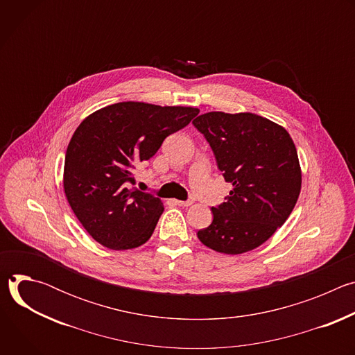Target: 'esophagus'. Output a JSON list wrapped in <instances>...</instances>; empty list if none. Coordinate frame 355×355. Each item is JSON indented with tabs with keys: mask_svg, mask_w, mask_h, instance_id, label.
I'll use <instances>...</instances> for the list:
<instances>
[{
	"mask_svg": "<svg viewBox=\"0 0 355 355\" xmlns=\"http://www.w3.org/2000/svg\"><path fill=\"white\" fill-rule=\"evenodd\" d=\"M175 204L180 205V207L188 208V207H191L193 204V200H191V199H188V200H175Z\"/></svg>",
	"mask_w": 355,
	"mask_h": 355,
	"instance_id": "esophagus-1",
	"label": "esophagus"
}]
</instances>
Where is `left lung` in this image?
<instances>
[{"mask_svg": "<svg viewBox=\"0 0 355 355\" xmlns=\"http://www.w3.org/2000/svg\"><path fill=\"white\" fill-rule=\"evenodd\" d=\"M233 189L198 230L207 247L241 254L261 245L289 218L302 174L296 147L279 125L254 114L208 112L192 121Z\"/></svg>", "mask_w": 355, "mask_h": 355, "instance_id": "obj_1", "label": "left lung"}]
</instances>
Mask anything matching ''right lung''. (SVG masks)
<instances>
[{
    "instance_id": "obj_1",
    "label": "right lung",
    "mask_w": 355,
    "mask_h": 355,
    "mask_svg": "<svg viewBox=\"0 0 355 355\" xmlns=\"http://www.w3.org/2000/svg\"><path fill=\"white\" fill-rule=\"evenodd\" d=\"M198 114L191 107L128 101L80 123L66 151L63 185L74 215L94 240L111 250H129L153 234L164 207L153 193L130 188L135 168Z\"/></svg>"
}]
</instances>
